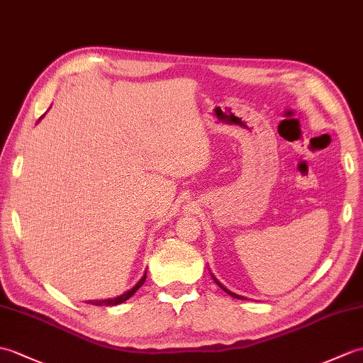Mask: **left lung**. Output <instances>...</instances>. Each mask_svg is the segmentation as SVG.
Returning a JSON list of instances; mask_svg holds the SVG:
<instances>
[{"mask_svg":"<svg viewBox=\"0 0 363 363\" xmlns=\"http://www.w3.org/2000/svg\"><path fill=\"white\" fill-rule=\"evenodd\" d=\"M213 280H215V283H216V284H218V286H220V288H221V289H223V291H224V292H227V294H229V296H232V297H233V298H238V300H242V298H244V297H241V296H237V294H233V292H230V291H229V289H225V288H224V286H223V284H221V283H220V281H218V280H216V278H215V277H213Z\"/></svg>","mask_w":363,"mask_h":363,"instance_id":"obj_1","label":"left lung"}]
</instances>
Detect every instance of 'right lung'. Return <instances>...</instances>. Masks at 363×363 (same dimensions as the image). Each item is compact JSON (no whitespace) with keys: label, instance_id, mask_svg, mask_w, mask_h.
I'll use <instances>...</instances> for the list:
<instances>
[{"label":"right lung","instance_id":"obj_1","mask_svg":"<svg viewBox=\"0 0 363 363\" xmlns=\"http://www.w3.org/2000/svg\"><path fill=\"white\" fill-rule=\"evenodd\" d=\"M145 278H147V272L143 274V277L140 278V281L134 286L133 289H130L128 292H125V294H122L121 297H116V298H111V300H89V301H86V303H91V305H96V306H114V305H119V303H123V301H126L128 300L131 296H134V292H136L140 286L143 284V281H145Z\"/></svg>","mask_w":363,"mask_h":363}]
</instances>
